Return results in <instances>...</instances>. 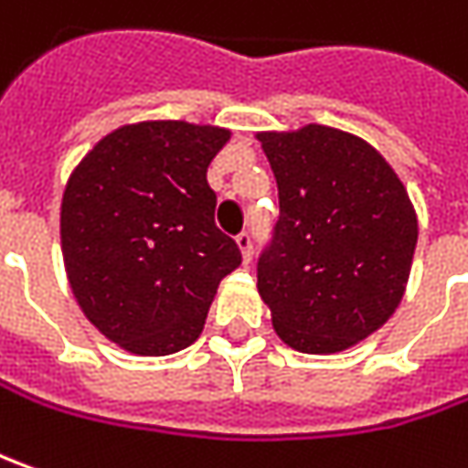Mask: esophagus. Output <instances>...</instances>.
Returning a JSON list of instances; mask_svg holds the SVG:
<instances>
[{"label":"esophagus","mask_w":468,"mask_h":468,"mask_svg":"<svg viewBox=\"0 0 468 468\" xmlns=\"http://www.w3.org/2000/svg\"><path fill=\"white\" fill-rule=\"evenodd\" d=\"M235 243H238V249H240V253H243V261L249 264L250 256H253V238H250V233H243L235 235Z\"/></svg>","instance_id":"1"}]
</instances>
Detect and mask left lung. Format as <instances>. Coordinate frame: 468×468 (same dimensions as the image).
I'll use <instances>...</instances> for the list:
<instances>
[{"mask_svg":"<svg viewBox=\"0 0 468 468\" xmlns=\"http://www.w3.org/2000/svg\"><path fill=\"white\" fill-rule=\"evenodd\" d=\"M280 219L259 256V295L284 345L331 355L378 331L401 303L417 246L410 194L365 139L308 123L261 132Z\"/></svg>","mask_w":468,"mask_h":468,"instance_id":"left-lung-1","label":"left lung"}]
</instances>
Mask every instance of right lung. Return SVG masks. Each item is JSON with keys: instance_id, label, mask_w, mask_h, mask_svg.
Masks as SVG:
<instances>
[{"instance_id": "right-lung-1", "label": "right lung", "mask_w": 468, "mask_h": 468, "mask_svg": "<svg viewBox=\"0 0 468 468\" xmlns=\"http://www.w3.org/2000/svg\"><path fill=\"white\" fill-rule=\"evenodd\" d=\"M228 129L142 122L103 137L61 199V253L88 321L134 355L160 357L202 334L240 249L215 225L207 184Z\"/></svg>"}]
</instances>
